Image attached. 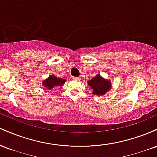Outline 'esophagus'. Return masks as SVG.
Returning <instances> with one entry per match:
<instances>
[{
	"label": "esophagus",
	"instance_id": "1",
	"mask_svg": "<svg viewBox=\"0 0 157 157\" xmlns=\"http://www.w3.org/2000/svg\"><path fill=\"white\" fill-rule=\"evenodd\" d=\"M73 80H80V77H73Z\"/></svg>",
	"mask_w": 157,
	"mask_h": 157
}]
</instances>
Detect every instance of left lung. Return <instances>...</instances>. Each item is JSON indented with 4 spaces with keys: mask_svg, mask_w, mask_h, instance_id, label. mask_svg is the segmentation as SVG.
I'll list each match as a JSON object with an SVG mask.
<instances>
[{
    "mask_svg": "<svg viewBox=\"0 0 157 157\" xmlns=\"http://www.w3.org/2000/svg\"><path fill=\"white\" fill-rule=\"evenodd\" d=\"M87 82L91 89L93 90V94L97 96H103L111 89V80L103 78L100 74H97L96 76Z\"/></svg>",
    "mask_w": 157,
    "mask_h": 157,
    "instance_id": "left-lung-1",
    "label": "left lung"
}]
</instances>
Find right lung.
Segmentation results:
<instances>
[{"label": "right lung", "mask_w": 157, "mask_h": 157, "mask_svg": "<svg viewBox=\"0 0 157 157\" xmlns=\"http://www.w3.org/2000/svg\"><path fill=\"white\" fill-rule=\"evenodd\" d=\"M66 79L59 78V77H56L55 75H50L48 78H46V80L43 81L42 85L46 89L52 91V90H53L55 87L63 86V84L66 82Z\"/></svg>", "instance_id": "obj_1"}]
</instances>
